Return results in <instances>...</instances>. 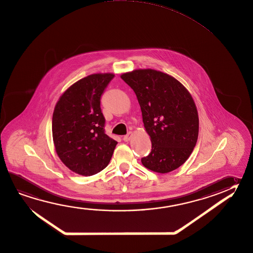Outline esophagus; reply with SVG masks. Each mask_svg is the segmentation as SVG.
<instances>
[{"instance_id": "esophagus-1", "label": "esophagus", "mask_w": 253, "mask_h": 253, "mask_svg": "<svg viewBox=\"0 0 253 253\" xmlns=\"http://www.w3.org/2000/svg\"><path fill=\"white\" fill-rule=\"evenodd\" d=\"M132 136H133V133L131 132V131H129V132H128V134H127V135H126V136H125V137H124V141H125V142L129 141V140H130V139H131V137H132Z\"/></svg>"}]
</instances>
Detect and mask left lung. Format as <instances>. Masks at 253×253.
Returning <instances> with one entry per match:
<instances>
[{"instance_id":"left-lung-1","label":"left lung","mask_w":253,"mask_h":253,"mask_svg":"<svg viewBox=\"0 0 253 253\" xmlns=\"http://www.w3.org/2000/svg\"><path fill=\"white\" fill-rule=\"evenodd\" d=\"M121 78L137 96L152 142L142 164L157 173L180 167L194 150L199 132L198 112L190 92L173 76L150 68L124 73Z\"/></svg>"}]
</instances>
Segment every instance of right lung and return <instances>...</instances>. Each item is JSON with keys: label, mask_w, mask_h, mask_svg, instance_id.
Wrapping results in <instances>:
<instances>
[{"label": "right lung", "mask_w": 253, "mask_h": 253, "mask_svg": "<svg viewBox=\"0 0 253 253\" xmlns=\"http://www.w3.org/2000/svg\"><path fill=\"white\" fill-rule=\"evenodd\" d=\"M115 75L93 74L67 88L54 108L55 150L73 172L91 176L106 168L117 142L105 133L100 108L103 91Z\"/></svg>", "instance_id": "obj_1"}]
</instances>
